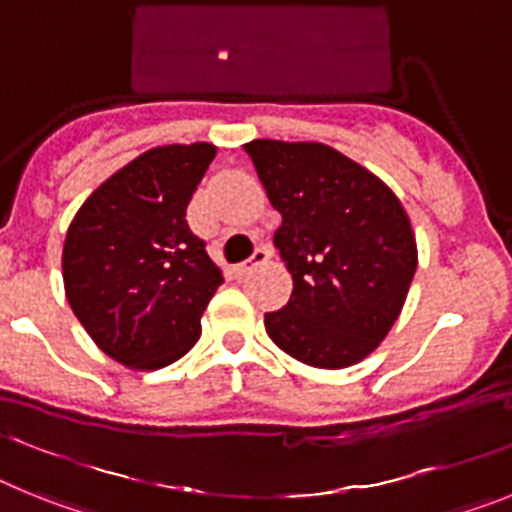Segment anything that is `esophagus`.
I'll use <instances>...</instances> for the list:
<instances>
[{
  "label": "esophagus",
  "instance_id": "obj_1",
  "mask_svg": "<svg viewBox=\"0 0 512 512\" xmlns=\"http://www.w3.org/2000/svg\"><path fill=\"white\" fill-rule=\"evenodd\" d=\"M269 256H271L269 248L259 246V248H256V251H253L251 259H246V261H243V264L235 266V274H238V277H243V274H248V271H253V269H256V266L266 264V261H269Z\"/></svg>",
  "mask_w": 512,
  "mask_h": 512
}]
</instances>
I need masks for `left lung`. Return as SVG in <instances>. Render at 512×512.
Segmentation results:
<instances>
[{
  "instance_id": "1",
  "label": "left lung",
  "mask_w": 512,
  "mask_h": 512,
  "mask_svg": "<svg viewBox=\"0 0 512 512\" xmlns=\"http://www.w3.org/2000/svg\"><path fill=\"white\" fill-rule=\"evenodd\" d=\"M269 202L282 215L274 246L292 297L266 312L284 354L343 369L379 346L397 320L418 266L410 220L382 179L323 143H246Z\"/></svg>"
}]
</instances>
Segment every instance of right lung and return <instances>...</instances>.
Segmentation results:
<instances>
[{
	"instance_id": "right-lung-1",
	"label": "right lung",
	"mask_w": 512,
	"mask_h": 512,
	"mask_svg": "<svg viewBox=\"0 0 512 512\" xmlns=\"http://www.w3.org/2000/svg\"><path fill=\"white\" fill-rule=\"evenodd\" d=\"M212 158L210 143L151 148L99 184L69 225L66 300L104 354L130 369L182 359L223 284L187 223Z\"/></svg>"
}]
</instances>
